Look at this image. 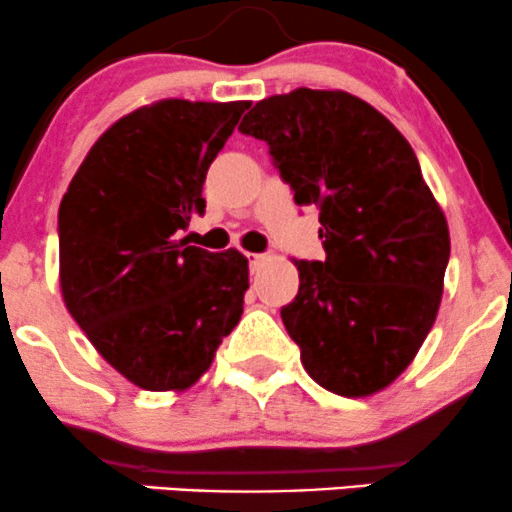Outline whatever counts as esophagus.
Returning a JSON list of instances; mask_svg holds the SVG:
<instances>
[{
	"mask_svg": "<svg viewBox=\"0 0 512 512\" xmlns=\"http://www.w3.org/2000/svg\"><path fill=\"white\" fill-rule=\"evenodd\" d=\"M248 257H250V272H257V269H260V264L267 260L264 255H248Z\"/></svg>",
	"mask_w": 512,
	"mask_h": 512,
	"instance_id": "esophagus-1",
	"label": "esophagus"
}]
</instances>
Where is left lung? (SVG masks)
<instances>
[{
    "label": "left lung",
    "instance_id": "8db88e82",
    "mask_svg": "<svg viewBox=\"0 0 512 512\" xmlns=\"http://www.w3.org/2000/svg\"><path fill=\"white\" fill-rule=\"evenodd\" d=\"M269 146L298 207H320L325 260H296L281 308L303 368L325 390L368 397L395 383L436 322L450 231L414 149L346 91L296 88L240 122Z\"/></svg>",
    "mask_w": 512,
    "mask_h": 512
}]
</instances>
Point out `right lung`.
<instances>
[{
  "instance_id": "right-lung-1",
  "label": "right lung",
  "mask_w": 512,
  "mask_h": 512,
  "mask_svg": "<svg viewBox=\"0 0 512 512\" xmlns=\"http://www.w3.org/2000/svg\"><path fill=\"white\" fill-rule=\"evenodd\" d=\"M248 105H144L105 129L62 197L64 305L142 390L195 385L243 315L245 255L195 248L178 233L204 214L207 170Z\"/></svg>"
}]
</instances>
